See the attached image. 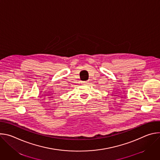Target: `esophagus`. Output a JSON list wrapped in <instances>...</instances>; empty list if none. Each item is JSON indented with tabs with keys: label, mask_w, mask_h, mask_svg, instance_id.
Here are the masks:
<instances>
[{
	"label": "esophagus",
	"mask_w": 160,
	"mask_h": 160,
	"mask_svg": "<svg viewBox=\"0 0 160 160\" xmlns=\"http://www.w3.org/2000/svg\"><path fill=\"white\" fill-rule=\"evenodd\" d=\"M83 83H84V84H88V81H85V82H83Z\"/></svg>",
	"instance_id": "34e87169"
}]
</instances>
